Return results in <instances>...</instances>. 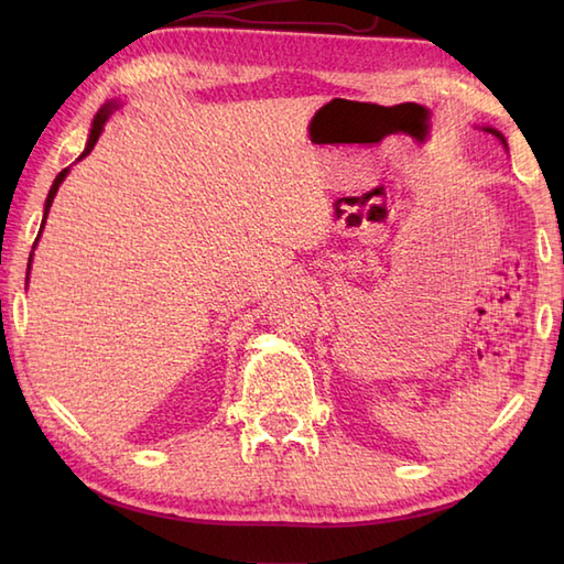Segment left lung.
I'll list each match as a JSON object with an SVG mask.
<instances>
[{
  "instance_id": "obj_1",
  "label": "left lung",
  "mask_w": 564,
  "mask_h": 564,
  "mask_svg": "<svg viewBox=\"0 0 564 564\" xmlns=\"http://www.w3.org/2000/svg\"><path fill=\"white\" fill-rule=\"evenodd\" d=\"M475 128H477V130H482V133H487V135H492V138H497V140L501 142V145H505V150H509V148H507V138H505V135H501L497 128H492V126H475Z\"/></svg>"
}]
</instances>
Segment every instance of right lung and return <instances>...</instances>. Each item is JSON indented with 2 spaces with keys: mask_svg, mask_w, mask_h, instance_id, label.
<instances>
[{
  "mask_svg": "<svg viewBox=\"0 0 564 564\" xmlns=\"http://www.w3.org/2000/svg\"><path fill=\"white\" fill-rule=\"evenodd\" d=\"M118 106H121V101H106L101 109H99V113L94 116V121H91V130H89V138H87V145H84V150H82V154L77 158V162L79 160H84L87 158V154L94 150V145H97V140H99V135L104 133V126H106V121H109L111 118V113L118 109ZM69 174V166L67 170H63L59 172L57 176H55V182H53V186H51V191H47V198H45V208H43V223H41V230H43V225H45V218H47V213H51V206H53V198H55V194H57V188H59V184L65 182V176ZM41 230H39V237H41ZM35 242H39V239H35ZM35 247V245H33ZM31 257H33V251H31ZM29 269H31V259H29Z\"/></svg>",
  "mask_w": 564,
  "mask_h": 564,
  "instance_id": "right-lung-1",
  "label": "right lung"
}]
</instances>
